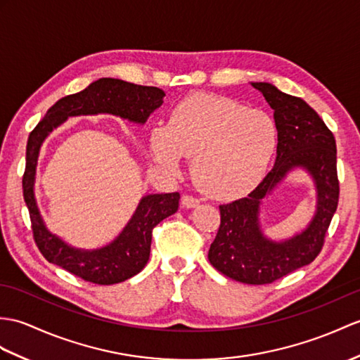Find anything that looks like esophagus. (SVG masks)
Here are the masks:
<instances>
[{"label": "esophagus", "instance_id": "obj_1", "mask_svg": "<svg viewBox=\"0 0 360 360\" xmlns=\"http://www.w3.org/2000/svg\"><path fill=\"white\" fill-rule=\"evenodd\" d=\"M181 204L184 208H195L196 205H199V200L193 196H188V195H184L181 199Z\"/></svg>", "mask_w": 360, "mask_h": 360}]
</instances>
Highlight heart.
<instances>
[{"mask_svg": "<svg viewBox=\"0 0 360 360\" xmlns=\"http://www.w3.org/2000/svg\"><path fill=\"white\" fill-rule=\"evenodd\" d=\"M153 161L176 170L193 156L191 174L204 193L239 198L265 176L278 147V127L269 113L219 95H191L172 108L169 122L148 136Z\"/></svg>", "mask_w": 360, "mask_h": 360, "instance_id": "1", "label": "heart"}]
</instances>
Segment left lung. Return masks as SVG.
<instances>
[{"mask_svg": "<svg viewBox=\"0 0 360 360\" xmlns=\"http://www.w3.org/2000/svg\"><path fill=\"white\" fill-rule=\"evenodd\" d=\"M273 108L278 148L271 172L247 198L219 205L221 225L208 250L216 270L242 283L262 285L311 264L323 245L339 200L336 141L304 99L283 94L270 82H252ZM299 168L314 179L316 212L295 237L274 241L263 235L258 213L288 173Z\"/></svg>", "mask_w": 360, "mask_h": 360, "instance_id": "1", "label": "left lung"}]
</instances>
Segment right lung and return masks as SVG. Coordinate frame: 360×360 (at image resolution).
Returning a JSON list of instances; mask_svg holds the SVG:
<instances>
[{
  "label": "right lung",
  "instance_id": "1",
  "mask_svg": "<svg viewBox=\"0 0 360 360\" xmlns=\"http://www.w3.org/2000/svg\"><path fill=\"white\" fill-rule=\"evenodd\" d=\"M164 90L101 78L78 94L61 98L30 131L26 150L22 195L30 213L33 238L39 252L69 273L98 285H112L130 279L144 269L152 244V231L162 219L176 213L179 193L142 196L135 213L110 244L95 250L75 248L46 227L35 198V176L39 150L50 131L72 116L108 113L135 124H146L148 116L164 103Z\"/></svg>",
  "mask_w": 360,
  "mask_h": 360
}]
</instances>
